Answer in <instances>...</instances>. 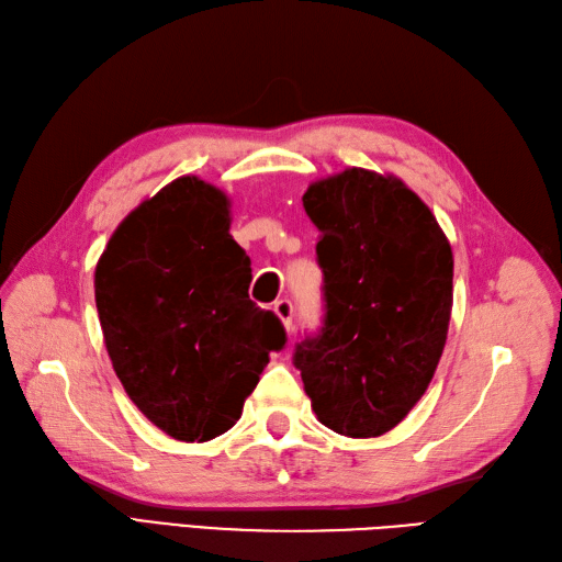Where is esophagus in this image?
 <instances>
[{
	"label": "esophagus",
	"instance_id": "obj_1",
	"mask_svg": "<svg viewBox=\"0 0 562 562\" xmlns=\"http://www.w3.org/2000/svg\"><path fill=\"white\" fill-rule=\"evenodd\" d=\"M272 311H276V315L282 321L284 329L290 333L292 325H294V304H292V301L290 299H278L276 306H272Z\"/></svg>",
	"mask_w": 562,
	"mask_h": 562
}]
</instances>
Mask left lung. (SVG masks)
<instances>
[{"instance_id": "left-lung-1", "label": "left lung", "mask_w": 562, "mask_h": 562, "mask_svg": "<svg viewBox=\"0 0 562 562\" xmlns=\"http://www.w3.org/2000/svg\"><path fill=\"white\" fill-rule=\"evenodd\" d=\"M304 209L321 229L325 323L294 366L318 420L380 437L435 378L453 306V254L425 201L394 176L347 168L313 182Z\"/></svg>"}]
</instances>
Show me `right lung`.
Returning a JSON list of instances; mask_svg holds the SVG:
<instances>
[{
	"label": "right lung",
	"instance_id": "obj_1",
	"mask_svg": "<svg viewBox=\"0 0 562 562\" xmlns=\"http://www.w3.org/2000/svg\"><path fill=\"white\" fill-rule=\"evenodd\" d=\"M251 261L229 235V199L194 176L166 184L111 235L94 299L133 404L178 441L233 427L270 351L286 341L249 299Z\"/></svg>",
	"mask_w": 562,
	"mask_h": 562
}]
</instances>
